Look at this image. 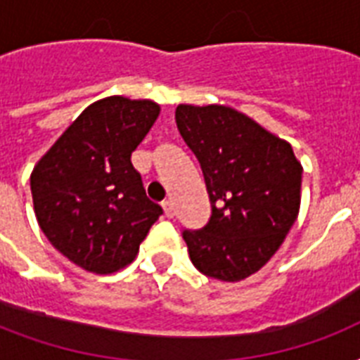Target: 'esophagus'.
Listing matches in <instances>:
<instances>
[{
  "label": "esophagus",
  "instance_id": "1",
  "mask_svg": "<svg viewBox=\"0 0 360 360\" xmlns=\"http://www.w3.org/2000/svg\"><path fill=\"white\" fill-rule=\"evenodd\" d=\"M162 209H164V214L168 217V219H172L174 217V203L169 202H162Z\"/></svg>",
  "mask_w": 360,
  "mask_h": 360
}]
</instances>
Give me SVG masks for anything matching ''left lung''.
I'll return each instance as SVG.
<instances>
[{
  "label": "left lung",
  "instance_id": "obj_1",
  "mask_svg": "<svg viewBox=\"0 0 360 360\" xmlns=\"http://www.w3.org/2000/svg\"><path fill=\"white\" fill-rule=\"evenodd\" d=\"M179 134L202 166L211 219L183 239L194 267L239 282L284 243L301 207L302 166L285 140L222 104L175 110Z\"/></svg>",
  "mask_w": 360,
  "mask_h": 360
}]
</instances>
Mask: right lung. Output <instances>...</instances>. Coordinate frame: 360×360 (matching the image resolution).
I'll list each match as a JSON object with an SVG mask.
<instances>
[{
    "mask_svg": "<svg viewBox=\"0 0 360 360\" xmlns=\"http://www.w3.org/2000/svg\"><path fill=\"white\" fill-rule=\"evenodd\" d=\"M160 114L153 101L101 98L59 136L31 172L37 222L89 273L129 265L162 207L147 200L130 155Z\"/></svg>",
    "mask_w": 360,
    "mask_h": 360,
    "instance_id": "obj_1",
    "label": "right lung"
}]
</instances>
